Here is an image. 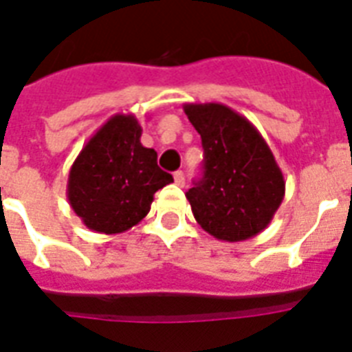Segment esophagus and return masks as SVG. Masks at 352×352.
Instances as JSON below:
<instances>
[{"mask_svg": "<svg viewBox=\"0 0 352 352\" xmlns=\"http://www.w3.org/2000/svg\"><path fill=\"white\" fill-rule=\"evenodd\" d=\"M173 179H175L177 186H184V173H182V171H175V173H173Z\"/></svg>", "mask_w": 352, "mask_h": 352, "instance_id": "esophagus-1", "label": "esophagus"}]
</instances>
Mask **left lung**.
<instances>
[{
	"label": "left lung",
	"instance_id": "8db88e82",
	"mask_svg": "<svg viewBox=\"0 0 352 352\" xmlns=\"http://www.w3.org/2000/svg\"><path fill=\"white\" fill-rule=\"evenodd\" d=\"M204 149L203 179L186 192L193 217L215 239L261 234L285 197V179L254 124L225 104H184Z\"/></svg>",
	"mask_w": 352,
	"mask_h": 352
}]
</instances>
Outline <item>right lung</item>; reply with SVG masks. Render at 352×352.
Wrapping results in <instances>:
<instances>
[{
  "label": "right lung",
  "mask_w": 352,
  "mask_h": 352,
  "mask_svg": "<svg viewBox=\"0 0 352 352\" xmlns=\"http://www.w3.org/2000/svg\"><path fill=\"white\" fill-rule=\"evenodd\" d=\"M131 113L113 115L87 140L69 170L67 201L89 230L115 235L148 215L155 192L173 182L157 166V151L140 144Z\"/></svg>",
  "instance_id": "add662e5"
}]
</instances>
